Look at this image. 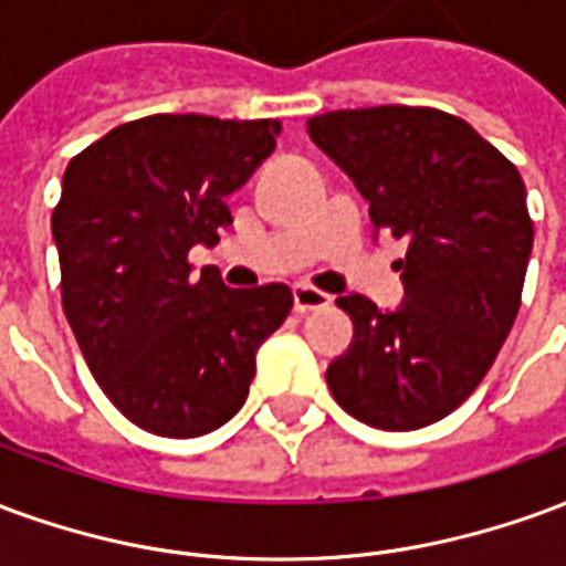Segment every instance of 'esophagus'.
<instances>
[{
    "label": "esophagus",
    "mask_w": 566,
    "mask_h": 566,
    "mask_svg": "<svg viewBox=\"0 0 566 566\" xmlns=\"http://www.w3.org/2000/svg\"><path fill=\"white\" fill-rule=\"evenodd\" d=\"M327 306H331V294H324V291L312 287V284H294V308L300 315L318 312V308Z\"/></svg>",
    "instance_id": "1"
}]
</instances>
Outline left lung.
Segmentation results:
<instances>
[{
    "label": "left lung",
    "mask_w": 566,
    "mask_h": 566,
    "mask_svg": "<svg viewBox=\"0 0 566 566\" xmlns=\"http://www.w3.org/2000/svg\"><path fill=\"white\" fill-rule=\"evenodd\" d=\"M308 136L369 202L373 233L406 239L400 306L336 300L355 336L327 367L331 394L379 430L433 424L485 379L522 306L534 248L522 175L437 108L327 112Z\"/></svg>",
    "instance_id": "left-lung-1"
}]
</instances>
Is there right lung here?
Masks as SVG:
<instances>
[{
	"mask_svg": "<svg viewBox=\"0 0 566 566\" xmlns=\"http://www.w3.org/2000/svg\"><path fill=\"white\" fill-rule=\"evenodd\" d=\"M279 120L150 115L72 157L51 218L63 308L93 379L142 430L202 437L242 409L287 284L235 291L187 251L233 223L227 197L275 148Z\"/></svg>",
	"mask_w": 566,
	"mask_h": 566,
	"instance_id": "obj_1",
	"label": "right lung"
}]
</instances>
